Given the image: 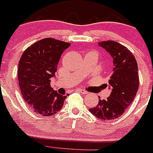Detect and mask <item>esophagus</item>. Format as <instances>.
<instances>
[{"label": "esophagus", "instance_id": "1", "mask_svg": "<svg viewBox=\"0 0 153 153\" xmlns=\"http://www.w3.org/2000/svg\"><path fill=\"white\" fill-rule=\"evenodd\" d=\"M76 91H78V92L82 93V94H88L87 91H85V90H82V89H77Z\"/></svg>", "mask_w": 153, "mask_h": 153}]
</instances>
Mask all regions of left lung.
Segmentation results:
<instances>
[{"instance_id":"obj_1","label":"left lung","mask_w":153,"mask_h":153,"mask_svg":"<svg viewBox=\"0 0 153 153\" xmlns=\"http://www.w3.org/2000/svg\"><path fill=\"white\" fill-rule=\"evenodd\" d=\"M99 45L113 59L114 72L108 80L112 92L107 100L100 98L98 105L89 111L101 120H113L123 114L136 95L139 85L138 64L133 53L119 42L107 40Z\"/></svg>"}]
</instances>
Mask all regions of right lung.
<instances>
[{"label":"right lung","mask_w":153,"mask_h":153,"mask_svg":"<svg viewBox=\"0 0 153 153\" xmlns=\"http://www.w3.org/2000/svg\"><path fill=\"white\" fill-rule=\"evenodd\" d=\"M71 43L48 37L34 42L24 51L18 63V77L25 102L37 114L49 116L62 109L68 95L62 96L51 87L64 50Z\"/></svg>","instance_id":"1"}]
</instances>
